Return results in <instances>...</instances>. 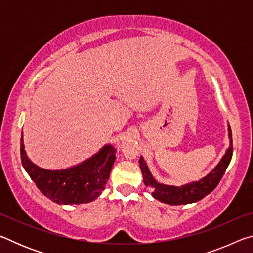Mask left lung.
I'll return each instance as SVG.
<instances>
[{"mask_svg": "<svg viewBox=\"0 0 253 253\" xmlns=\"http://www.w3.org/2000/svg\"><path fill=\"white\" fill-rule=\"evenodd\" d=\"M229 137H230V147L225 152V155L222 157L219 164L215 166L211 173L207 176L200 179L199 182H193L190 184H185L182 186H170L164 185V184L157 183L152 176L151 172L148 170L146 163L144 162L143 157L139 160V168L142 169L145 186L151 188L152 195L154 198L161 201L163 203H168L172 205L179 204H188L198 202L202 200L204 196L211 193V192L217 186L221 181L226 169L232 158L233 153V144H232V131L229 126Z\"/></svg>", "mask_w": 253, "mask_h": 253, "instance_id": "1", "label": "left lung"}]
</instances>
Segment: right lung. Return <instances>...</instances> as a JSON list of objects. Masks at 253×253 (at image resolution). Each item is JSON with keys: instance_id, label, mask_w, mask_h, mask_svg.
Listing matches in <instances>:
<instances>
[{"instance_id": "1", "label": "right lung", "mask_w": 253, "mask_h": 253, "mask_svg": "<svg viewBox=\"0 0 253 253\" xmlns=\"http://www.w3.org/2000/svg\"><path fill=\"white\" fill-rule=\"evenodd\" d=\"M21 162L29 176L46 198L58 204H83L96 200L105 190L116 149L106 145L96 155L74 168L48 170L29 160L24 151L23 135L20 144Z\"/></svg>"}]
</instances>
